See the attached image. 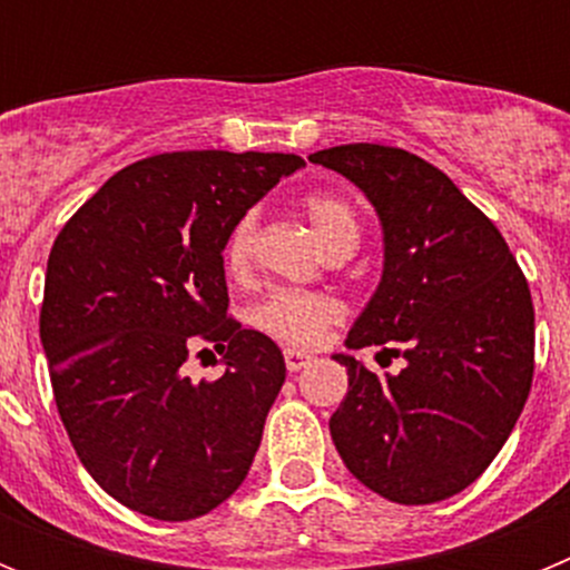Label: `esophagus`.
<instances>
[{
    "label": "esophagus",
    "instance_id": "34e87169",
    "mask_svg": "<svg viewBox=\"0 0 570 570\" xmlns=\"http://www.w3.org/2000/svg\"><path fill=\"white\" fill-rule=\"evenodd\" d=\"M314 362V356L308 351H296V347H285V365H288L291 374L302 371V367H308Z\"/></svg>",
    "mask_w": 570,
    "mask_h": 570
}]
</instances>
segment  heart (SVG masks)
Returning <instances> with one entry per match:
<instances>
[{"label":"heart","instance_id":"1","mask_svg":"<svg viewBox=\"0 0 570 570\" xmlns=\"http://www.w3.org/2000/svg\"><path fill=\"white\" fill-rule=\"evenodd\" d=\"M305 214L314 225L316 236L325 242V248H340L342 242L360 239V223L345 196L340 194H311L305 199ZM256 254V216L242 214L230 225L223 245V265L230 279H245L254 268ZM342 302L322 291L279 288L271 291L250 308V325L271 340L285 342L294 347L320 345L322 336L342 320Z\"/></svg>","mask_w":570,"mask_h":570}]
</instances>
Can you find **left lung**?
<instances>
[{"label":"left lung","instance_id":"1","mask_svg":"<svg viewBox=\"0 0 570 570\" xmlns=\"http://www.w3.org/2000/svg\"><path fill=\"white\" fill-rule=\"evenodd\" d=\"M360 185L385 230V271L347 347L385 345L400 374L354 356L331 436L362 485L400 505L465 491L505 445L533 380V302L497 225L440 168L391 145L311 154ZM387 351V347H385Z\"/></svg>","mask_w":570,"mask_h":570}]
</instances>
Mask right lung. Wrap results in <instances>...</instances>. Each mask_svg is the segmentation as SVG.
<instances>
[{
    "label": "right lung",
    "instance_id": "1",
    "mask_svg": "<svg viewBox=\"0 0 570 570\" xmlns=\"http://www.w3.org/2000/svg\"><path fill=\"white\" fill-rule=\"evenodd\" d=\"M302 165L259 150L148 156L110 176L50 248L39 336L57 411L90 476L130 511L196 520L248 476L285 360L228 316L223 245ZM203 344L229 367L190 383L181 367Z\"/></svg>",
    "mask_w": 570,
    "mask_h": 570
}]
</instances>
